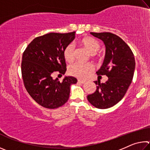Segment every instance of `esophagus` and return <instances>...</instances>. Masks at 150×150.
<instances>
[{
    "label": "esophagus",
    "instance_id": "obj_1",
    "mask_svg": "<svg viewBox=\"0 0 150 150\" xmlns=\"http://www.w3.org/2000/svg\"><path fill=\"white\" fill-rule=\"evenodd\" d=\"M78 83H80V84H84V83H85V81H81V80H80V79H79V80H78Z\"/></svg>",
    "mask_w": 150,
    "mask_h": 150
}]
</instances>
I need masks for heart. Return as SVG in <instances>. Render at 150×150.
Instances as JSON below:
<instances>
[{
    "mask_svg": "<svg viewBox=\"0 0 150 150\" xmlns=\"http://www.w3.org/2000/svg\"><path fill=\"white\" fill-rule=\"evenodd\" d=\"M80 44L87 50L91 55H95L100 50V44L99 42L91 37H85L80 40ZM63 57L66 62L71 63L75 58V47L73 45H67L63 50ZM92 65L90 64H83L81 63H75L71 65L68 69L69 73L72 76L79 79H84L87 77L91 70Z\"/></svg>",
    "mask_w": 150,
    "mask_h": 150,
    "instance_id": "heart-1",
    "label": "heart"
}]
</instances>
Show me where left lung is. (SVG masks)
<instances>
[{"instance_id":"1","label":"left lung","mask_w":150,"mask_h":150,"mask_svg":"<svg viewBox=\"0 0 150 150\" xmlns=\"http://www.w3.org/2000/svg\"><path fill=\"white\" fill-rule=\"evenodd\" d=\"M91 34L105 45V59L96 74L106 75L108 79L105 83L95 81L96 91L88 95L87 99L96 108H108L125 95L134 77L135 59L130 47L118 35L110 32H91Z\"/></svg>"}]
</instances>
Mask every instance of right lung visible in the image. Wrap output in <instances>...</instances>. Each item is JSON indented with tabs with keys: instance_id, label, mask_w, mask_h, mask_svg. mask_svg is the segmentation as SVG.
<instances>
[{
	"instance_id": "obj_1",
	"label": "right lung",
	"mask_w": 150,
	"mask_h": 150,
	"mask_svg": "<svg viewBox=\"0 0 150 150\" xmlns=\"http://www.w3.org/2000/svg\"><path fill=\"white\" fill-rule=\"evenodd\" d=\"M75 32H51L35 38L22 55V75L24 87L35 102L43 107L57 108L69 99L70 87L77 82L72 76H65L62 82L52 74L66 72L63 50L75 39Z\"/></svg>"
}]
</instances>
